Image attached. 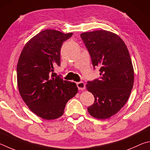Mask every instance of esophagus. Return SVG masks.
<instances>
[{
	"instance_id": "esophagus-1",
	"label": "esophagus",
	"mask_w": 150,
	"mask_h": 150,
	"mask_svg": "<svg viewBox=\"0 0 150 150\" xmlns=\"http://www.w3.org/2000/svg\"><path fill=\"white\" fill-rule=\"evenodd\" d=\"M77 87L78 88V90H85V88H86V85L85 83H83V82H78L77 83Z\"/></svg>"
}]
</instances>
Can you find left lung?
Segmentation results:
<instances>
[{"label": "left lung", "mask_w": 150, "mask_h": 150, "mask_svg": "<svg viewBox=\"0 0 150 150\" xmlns=\"http://www.w3.org/2000/svg\"><path fill=\"white\" fill-rule=\"evenodd\" d=\"M80 37L101 76L86 84L95 98L88 112L96 119H109L127 103L133 87L134 73L129 52L122 39L111 31L96 30Z\"/></svg>", "instance_id": "1"}]
</instances>
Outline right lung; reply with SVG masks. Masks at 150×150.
Wrapping results in <instances>:
<instances>
[{"label": "right lung", "mask_w": 150, "mask_h": 150, "mask_svg": "<svg viewBox=\"0 0 150 150\" xmlns=\"http://www.w3.org/2000/svg\"><path fill=\"white\" fill-rule=\"evenodd\" d=\"M72 33L45 30L29 40L17 65L18 90L31 111L45 120L64 113L66 104L78 93L76 84L63 80L54 73L60 65V49Z\"/></svg>", "instance_id": "right-lung-1"}]
</instances>
